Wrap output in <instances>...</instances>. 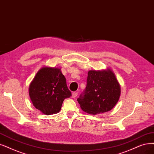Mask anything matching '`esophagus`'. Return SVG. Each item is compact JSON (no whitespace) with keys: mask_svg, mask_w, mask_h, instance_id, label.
I'll return each mask as SVG.
<instances>
[{"mask_svg":"<svg viewBox=\"0 0 154 154\" xmlns=\"http://www.w3.org/2000/svg\"><path fill=\"white\" fill-rule=\"evenodd\" d=\"M77 94H78V93L77 92H73L72 94V98H75L76 96H77Z\"/></svg>","mask_w":154,"mask_h":154,"instance_id":"1","label":"esophagus"}]
</instances>
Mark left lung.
Segmentation results:
<instances>
[{
    "label": "left lung",
    "instance_id": "8db88e82",
    "mask_svg": "<svg viewBox=\"0 0 154 154\" xmlns=\"http://www.w3.org/2000/svg\"><path fill=\"white\" fill-rule=\"evenodd\" d=\"M87 85L77 98L81 109L89 114L109 112L117 104L121 87L115 74L110 69L89 70Z\"/></svg>",
    "mask_w": 154,
    "mask_h": 154
}]
</instances>
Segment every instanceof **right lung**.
Instances as JSON below:
<instances>
[{
    "label": "right lung",
    "instance_id": "right-lung-1",
    "mask_svg": "<svg viewBox=\"0 0 154 154\" xmlns=\"http://www.w3.org/2000/svg\"><path fill=\"white\" fill-rule=\"evenodd\" d=\"M33 105L45 115L58 113L64 100L72 96L60 68L42 67L29 86Z\"/></svg>",
    "mask_w": 154,
    "mask_h": 154
}]
</instances>
